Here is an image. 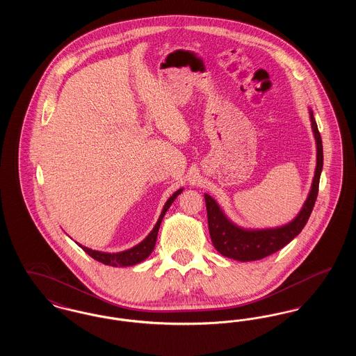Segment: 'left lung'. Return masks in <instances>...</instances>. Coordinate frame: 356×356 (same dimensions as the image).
I'll return each instance as SVG.
<instances>
[{"instance_id":"1","label":"left lung","mask_w":356,"mask_h":356,"mask_svg":"<svg viewBox=\"0 0 356 356\" xmlns=\"http://www.w3.org/2000/svg\"><path fill=\"white\" fill-rule=\"evenodd\" d=\"M309 120H311L314 137L316 141V168H315V175L312 179V184H311L309 193L307 196V200L293 220L275 228H264V229L243 228L227 218V215L222 212V209L213 197L204 193L209 235L212 238L213 247L222 256L234 259L237 261L260 260L282 250L293 237L298 236L305 228L318 197L319 180H321L323 168L322 137L318 131V125L311 108H309Z\"/></svg>"}]
</instances>
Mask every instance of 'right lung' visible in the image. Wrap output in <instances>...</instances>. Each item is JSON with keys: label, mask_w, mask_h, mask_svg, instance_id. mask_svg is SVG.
Here are the masks:
<instances>
[{"label": "right lung", "mask_w": 356, "mask_h": 356, "mask_svg": "<svg viewBox=\"0 0 356 356\" xmlns=\"http://www.w3.org/2000/svg\"><path fill=\"white\" fill-rule=\"evenodd\" d=\"M183 192V188L177 189L170 199L167 200V203L164 204V208L161 211V215L159 218L157 222L154 224L152 231L149 232V235L145 237L141 243H138L135 247L129 248V250H125L122 252H102V251H95V250H90L85 245L79 244V247H81L84 250L86 254L89 256H92L95 260L100 261L105 266H111V267H131V266H135L141 263L143 260H145L149 254H152L153 248H154V244H156V238H157V234H159V228H160V224L163 221V218L165 215V212L168 211L172 203L175 202V199Z\"/></svg>", "instance_id": "obj_1"}]
</instances>
